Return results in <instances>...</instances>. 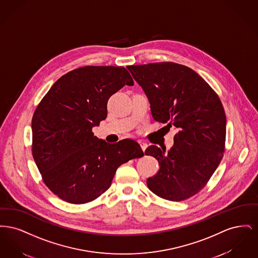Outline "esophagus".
<instances>
[{"label":"esophagus","mask_w":258,"mask_h":258,"mask_svg":"<svg viewBox=\"0 0 258 258\" xmlns=\"http://www.w3.org/2000/svg\"><path fill=\"white\" fill-rule=\"evenodd\" d=\"M139 145H140V147L142 149V151L143 152H145V150H146V148H147V143H145V142H143V141H139Z\"/></svg>","instance_id":"1"}]
</instances>
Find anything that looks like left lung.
<instances>
[{"label": "left lung", "mask_w": 258, "mask_h": 258, "mask_svg": "<svg viewBox=\"0 0 258 258\" xmlns=\"http://www.w3.org/2000/svg\"><path fill=\"white\" fill-rule=\"evenodd\" d=\"M142 87L155 121L174 125V145H152L145 155L156 158L160 171L147 179L158 197L183 201L196 196L216 171L225 149L226 117L221 99L191 69L172 61L128 66Z\"/></svg>", "instance_id": "left-lung-1"}]
</instances>
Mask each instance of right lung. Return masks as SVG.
Here are the masks:
<instances>
[{"label":"right lung","instance_id":"add662e5","mask_svg":"<svg viewBox=\"0 0 258 258\" xmlns=\"http://www.w3.org/2000/svg\"><path fill=\"white\" fill-rule=\"evenodd\" d=\"M134 80L123 67L86 66L62 75L32 119V154L43 183L63 201L84 204L111 185L117 168L144 153L132 139L109 144L92 128L105 120L107 101Z\"/></svg>","mask_w":258,"mask_h":258}]
</instances>
